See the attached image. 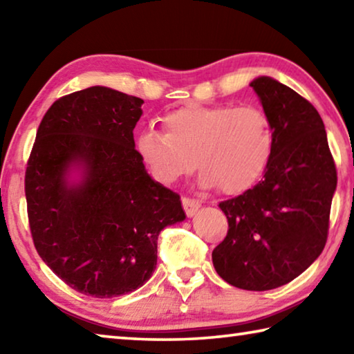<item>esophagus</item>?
Instances as JSON below:
<instances>
[{"mask_svg":"<svg viewBox=\"0 0 354 354\" xmlns=\"http://www.w3.org/2000/svg\"><path fill=\"white\" fill-rule=\"evenodd\" d=\"M183 206H184L185 214H187V217H194V215L200 211L201 203L198 200L183 198Z\"/></svg>","mask_w":354,"mask_h":354,"instance_id":"esophagus-1","label":"esophagus"}]
</instances>
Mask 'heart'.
Wrapping results in <instances>:
<instances>
[{"label": "heart", "instance_id": "b5f03b06", "mask_svg": "<svg viewBox=\"0 0 354 354\" xmlns=\"http://www.w3.org/2000/svg\"><path fill=\"white\" fill-rule=\"evenodd\" d=\"M165 133L143 129L136 149L154 179L173 184L196 167L198 184L242 194L259 181L273 153L270 118L256 106H187L164 118Z\"/></svg>", "mask_w": 354, "mask_h": 354}]
</instances>
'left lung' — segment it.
Masks as SVG:
<instances>
[{"instance_id": "left-lung-1", "label": "left lung", "mask_w": 354, "mask_h": 354, "mask_svg": "<svg viewBox=\"0 0 354 354\" xmlns=\"http://www.w3.org/2000/svg\"><path fill=\"white\" fill-rule=\"evenodd\" d=\"M273 128L262 181L220 203L225 241L212 251L221 279L243 290H272L322 254L337 173L323 120L308 100L270 76L250 82Z\"/></svg>"}]
</instances>
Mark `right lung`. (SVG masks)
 Masks as SVG:
<instances>
[{
  "mask_svg": "<svg viewBox=\"0 0 354 354\" xmlns=\"http://www.w3.org/2000/svg\"><path fill=\"white\" fill-rule=\"evenodd\" d=\"M143 100L93 86L59 98L41 120L25 192L37 253L71 289L95 298L139 289L158 237L185 220L179 195L154 181L133 131Z\"/></svg>",
  "mask_w": 354,
  "mask_h": 354,
  "instance_id": "1",
  "label": "right lung"
}]
</instances>
